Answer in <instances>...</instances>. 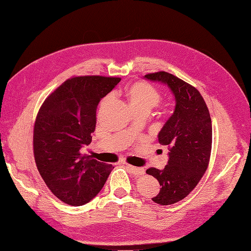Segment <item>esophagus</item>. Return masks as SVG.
I'll use <instances>...</instances> for the list:
<instances>
[{"label":"esophagus","instance_id":"obj_1","mask_svg":"<svg viewBox=\"0 0 251 251\" xmlns=\"http://www.w3.org/2000/svg\"><path fill=\"white\" fill-rule=\"evenodd\" d=\"M126 168L128 170L131 174L136 175V176H141V175L144 174V170L140 169V168H136V166H133L131 164H127L126 163Z\"/></svg>","mask_w":251,"mask_h":251}]
</instances>
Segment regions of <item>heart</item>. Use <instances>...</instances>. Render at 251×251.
Returning <instances> with one entry per match:
<instances>
[{
	"mask_svg": "<svg viewBox=\"0 0 251 251\" xmlns=\"http://www.w3.org/2000/svg\"><path fill=\"white\" fill-rule=\"evenodd\" d=\"M126 95L133 108H147L151 110L160 100L158 90L144 81L132 83L126 89Z\"/></svg>",
	"mask_w": 251,
	"mask_h": 251,
	"instance_id": "1",
	"label": "heart"
}]
</instances>
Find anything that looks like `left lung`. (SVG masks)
Returning a JSON list of instances; mask_svg holds the SVG:
<instances>
[{
  "label": "left lung",
  "mask_w": 251,
  "mask_h": 251,
  "mask_svg": "<svg viewBox=\"0 0 251 251\" xmlns=\"http://www.w3.org/2000/svg\"><path fill=\"white\" fill-rule=\"evenodd\" d=\"M144 78L168 86L176 102L158 134L159 143L170 151L168 164L163 170H147L161 186L151 200L170 205L184 199L206 172L212 141L211 119L202 95L189 83L164 71L147 74Z\"/></svg>",
  "instance_id": "1"
}]
</instances>
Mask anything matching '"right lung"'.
Segmentation results:
<instances>
[{"label": "right lung", "instance_id": "obj_1", "mask_svg": "<svg viewBox=\"0 0 251 251\" xmlns=\"http://www.w3.org/2000/svg\"><path fill=\"white\" fill-rule=\"evenodd\" d=\"M119 77L77 76L67 79L44 101L33 130V153L43 180L59 200L80 206L107 181L112 164L81 155L96 126L97 105Z\"/></svg>", "mask_w": 251, "mask_h": 251}]
</instances>
